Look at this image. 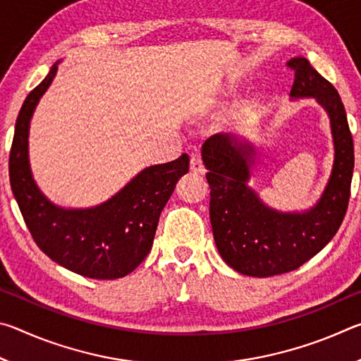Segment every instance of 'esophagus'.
Returning <instances> with one entry per match:
<instances>
[{
	"label": "esophagus",
	"mask_w": 361,
	"mask_h": 361,
	"mask_svg": "<svg viewBox=\"0 0 361 361\" xmlns=\"http://www.w3.org/2000/svg\"><path fill=\"white\" fill-rule=\"evenodd\" d=\"M191 170L195 173H205V167L202 164V159H200L197 152H192V154H191Z\"/></svg>",
	"instance_id": "1"
}]
</instances>
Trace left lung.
<instances>
[{
    "label": "left lung",
    "mask_w": 361,
    "mask_h": 361,
    "mask_svg": "<svg viewBox=\"0 0 361 361\" xmlns=\"http://www.w3.org/2000/svg\"><path fill=\"white\" fill-rule=\"evenodd\" d=\"M295 71L291 99L312 97L328 113L334 162L325 191L312 209L279 212L248 186L255 148L245 138L216 133L205 140L202 159L209 172L210 221L221 258L250 277H272L295 271L338 232L345 216L353 175V140L338 90L307 59L288 63Z\"/></svg>",
    "instance_id": "obj_1"
}]
</instances>
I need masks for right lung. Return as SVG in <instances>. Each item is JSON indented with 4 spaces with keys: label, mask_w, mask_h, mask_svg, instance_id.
<instances>
[{
    "label": "right lung",
    "mask_w": 361,
    "mask_h": 361,
    "mask_svg": "<svg viewBox=\"0 0 361 361\" xmlns=\"http://www.w3.org/2000/svg\"><path fill=\"white\" fill-rule=\"evenodd\" d=\"M59 62L27 95L17 116L9 178L25 224L42 252L71 272L99 280L124 277L149 253L159 216L176 181L189 170L188 154L142 170L118 194L90 209L52 204L33 180L28 130L35 108L56 78Z\"/></svg>",
    "instance_id": "right-lung-1"
}]
</instances>
